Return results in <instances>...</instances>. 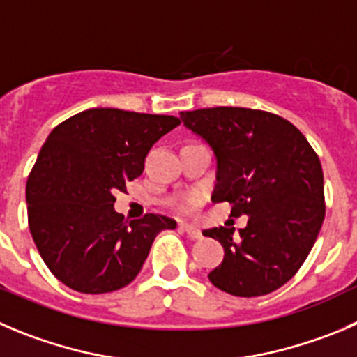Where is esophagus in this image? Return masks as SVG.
<instances>
[{"label": "esophagus", "instance_id": "esophagus-1", "mask_svg": "<svg viewBox=\"0 0 357 357\" xmlns=\"http://www.w3.org/2000/svg\"><path fill=\"white\" fill-rule=\"evenodd\" d=\"M179 229H181V231H185L186 234H188V238H192V239H201L202 238L201 229H197L195 225H192V224L181 222V224H179Z\"/></svg>", "mask_w": 357, "mask_h": 357}]
</instances>
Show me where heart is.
Returning a JSON list of instances; mask_svg holds the SVG:
<instances>
[{"label": "heart", "mask_w": 357, "mask_h": 357, "mask_svg": "<svg viewBox=\"0 0 357 357\" xmlns=\"http://www.w3.org/2000/svg\"><path fill=\"white\" fill-rule=\"evenodd\" d=\"M197 204H199V195H190V197H186L185 201L181 202V209L183 211H192Z\"/></svg>", "instance_id": "b5f03b06"}]
</instances>
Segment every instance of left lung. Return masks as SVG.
<instances>
[{"mask_svg":"<svg viewBox=\"0 0 357 357\" xmlns=\"http://www.w3.org/2000/svg\"><path fill=\"white\" fill-rule=\"evenodd\" d=\"M183 125L216 160L213 202H231L245 229L213 227L202 234L224 246V261L208 275L220 291L257 298L296 275L324 222L321 162L287 119L245 107L179 112Z\"/></svg>","mask_w":357,"mask_h":357,"instance_id":"1","label":"left lung"}]
</instances>
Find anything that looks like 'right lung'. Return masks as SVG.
I'll return each mask as SVG.
<instances>
[{"mask_svg":"<svg viewBox=\"0 0 357 357\" xmlns=\"http://www.w3.org/2000/svg\"><path fill=\"white\" fill-rule=\"evenodd\" d=\"M174 116L88 109L56 126L26 185L29 231L52 275L84 294L125 287L172 218L146 215L128 225L114 192L144 171L151 146L179 125Z\"/></svg>","mask_w":357,"mask_h":357,"instance_id":"1","label":"right lung"}]
</instances>
